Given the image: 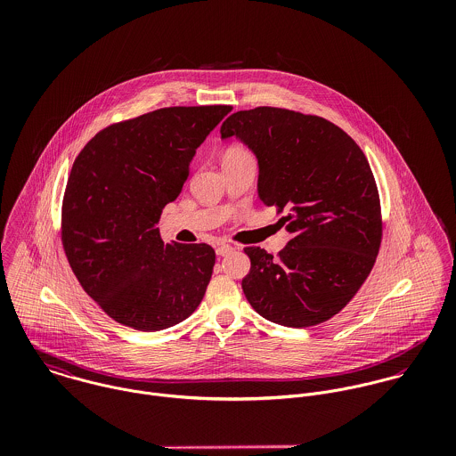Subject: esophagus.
Wrapping results in <instances>:
<instances>
[{
  "mask_svg": "<svg viewBox=\"0 0 456 456\" xmlns=\"http://www.w3.org/2000/svg\"><path fill=\"white\" fill-rule=\"evenodd\" d=\"M232 251H233V248L228 246V244H221V246L216 248V255H217V256H226V255H230Z\"/></svg>",
  "mask_w": 456,
  "mask_h": 456,
  "instance_id": "obj_1",
  "label": "esophagus"
}]
</instances>
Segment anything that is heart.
<instances>
[{"label": "heart", "instance_id": "obj_1", "mask_svg": "<svg viewBox=\"0 0 456 456\" xmlns=\"http://www.w3.org/2000/svg\"><path fill=\"white\" fill-rule=\"evenodd\" d=\"M248 154V151H244L242 147H230L226 152H224V158H232V156H244Z\"/></svg>", "mask_w": 456, "mask_h": 456}]
</instances>
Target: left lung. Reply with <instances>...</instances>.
I'll return each instance as SVG.
<instances>
[{
  "label": "left lung",
  "instance_id": "obj_1",
  "mask_svg": "<svg viewBox=\"0 0 456 456\" xmlns=\"http://www.w3.org/2000/svg\"><path fill=\"white\" fill-rule=\"evenodd\" d=\"M237 136L258 158V195L284 214L289 242L273 258L246 248L248 302L265 320L305 328L340 313L369 277L383 237L381 203L358 143L318 116L256 107L232 114L221 138Z\"/></svg>",
  "mask_w": 456,
  "mask_h": 456
}]
</instances>
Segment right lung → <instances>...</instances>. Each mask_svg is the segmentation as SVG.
Returning a JSON list of instances; mask_svg holds the SVG:
<instances>
[{
	"instance_id": "add662e5",
	"label": "right lung",
	"mask_w": 456,
	"mask_h": 456,
	"mask_svg": "<svg viewBox=\"0 0 456 456\" xmlns=\"http://www.w3.org/2000/svg\"><path fill=\"white\" fill-rule=\"evenodd\" d=\"M230 105L168 107L96 133L66 183L61 240L84 291L118 323L158 331L190 318L208 286V244H165L159 216Z\"/></svg>"
}]
</instances>
